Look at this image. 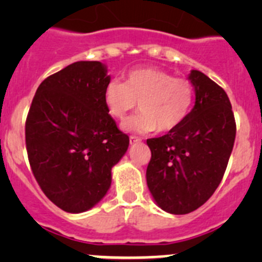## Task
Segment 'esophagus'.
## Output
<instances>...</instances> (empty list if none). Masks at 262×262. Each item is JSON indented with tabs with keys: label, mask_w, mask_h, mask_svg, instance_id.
Here are the masks:
<instances>
[{
	"label": "esophagus",
	"mask_w": 262,
	"mask_h": 262,
	"mask_svg": "<svg viewBox=\"0 0 262 262\" xmlns=\"http://www.w3.org/2000/svg\"><path fill=\"white\" fill-rule=\"evenodd\" d=\"M142 139L138 138V137H134V136H130L129 137V142H130V144H136V143H139Z\"/></svg>",
	"instance_id": "obj_1"
}]
</instances>
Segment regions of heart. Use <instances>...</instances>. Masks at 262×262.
I'll return each instance as SVG.
<instances>
[{"mask_svg":"<svg viewBox=\"0 0 262 262\" xmlns=\"http://www.w3.org/2000/svg\"><path fill=\"white\" fill-rule=\"evenodd\" d=\"M102 97L109 114L120 121L138 104L141 113L126 121V130L166 133L186 120L194 105L195 91L189 80L158 68H138L126 75L124 83L110 81Z\"/></svg>","mask_w":262,"mask_h":262,"instance_id":"heart-1","label":"heart"}]
</instances>
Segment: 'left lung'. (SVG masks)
<instances>
[{
  "label": "left lung",
  "instance_id": "1",
  "mask_svg": "<svg viewBox=\"0 0 262 262\" xmlns=\"http://www.w3.org/2000/svg\"><path fill=\"white\" fill-rule=\"evenodd\" d=\"M189 80L195 105L179 128L147 139L152 157L147 185L156 204L171 214L202 207L221 184L236 138V121L226 91L200 71Z\"/></svg>",
  "mask_w": 262,
  "mask_h": 262
}]
</instances>
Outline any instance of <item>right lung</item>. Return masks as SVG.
<instances>
[{"label": "right lung", "mask_w": 262, "mask_h": 262, "mask_svg": "<svg viewBox=\"0 0 262 262\" xmlns=\"http://www.w3.org/2000/svg\"><path fill=\"white\" fill-rule=\"evenodd\" d=\"M106 66L81 60L40 83L25 124L31 171L44 194L68 213L91 209L112 185L129 137L104 104Z\"/></svg>", "instance_id": "obj_1"}]
</instances>
